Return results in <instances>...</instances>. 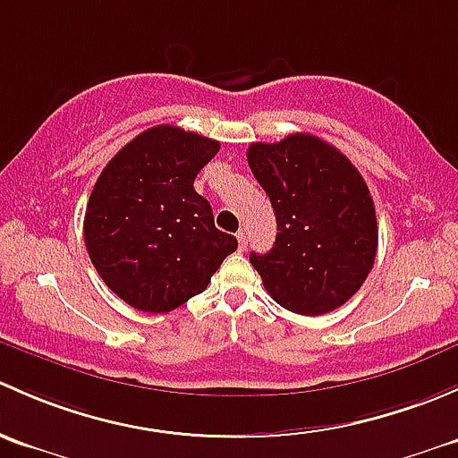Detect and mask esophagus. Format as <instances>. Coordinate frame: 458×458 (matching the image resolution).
I'll use <instances>...</instances> for the list:
<instances>
[{
  "label": "esophagus",
  "mask_w": 458,
  "mask_h": 458,
  "mask_svg": "<svg viewBox=\"0 0 458 458\" xmlns=\"http://www.w3.org/2000/svg\"><path fill=\"white\" fill-rule=\"evenodd\" d=\"M235 238H238V249H240V251H247V244H249V235H247V231L240 229L238 233H235Z\"/></svg>",
  "instance_id": "obj_1"
}]
</instances>
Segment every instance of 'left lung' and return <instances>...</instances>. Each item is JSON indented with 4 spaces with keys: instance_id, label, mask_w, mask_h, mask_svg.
<instances>
[{
    "instance_id": "1",
    "label": "left lung",
    "mask_w": 458,
    "mask_h": 458,
    "mask_svg": "<svg viewBox=\"0 0 458 458\" xmlns=\"http://www.w3.org/2000/svg\"><path fill=\"white\" fill-rule=\"evenodd\" d=\"M247 160L277 223L271 251L249 256L267 293L300 315L346 304L369 277L379 238L361 174L337 148L304 131L251 143Z\"/></svg>"
}]
</instances>
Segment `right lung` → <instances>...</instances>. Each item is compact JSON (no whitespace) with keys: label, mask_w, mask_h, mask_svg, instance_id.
I'll return each instance as SVG.
<instances>
[{"label":"right lung","mask_w":458,"mask_h":458,"mask_svg":"<svg viewBox=\"0 0 458 458\" xmlns=\"http://www.w3.org/2000/svg\"><path fill=\"white\" fill-rule=\"evenodd\" d=\"M218 149V140L196 131L157 125L131 139L98 176L83 220L88 256L107 289L134 309H178L238 249L194 190Z\"/></svg>","instance_id":"obj_1"}]
</instances>
